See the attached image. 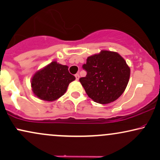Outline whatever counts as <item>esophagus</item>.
I'll use <instances>...</instances> for the list:
<instances>
[{
	"mask_svg": "<svg viewBox=\"0 0 160 160\" xmlns=\"http://www.w3.org/2000/svg\"><path fill=\"white\" fill-rule=\"evenodd\" d=\"M75 78H76V80H78L79 78H80V75H79L78 74H75Z\"/></svg>",
	"mask_w": 160,
	"mask_h": 160,
	"instance_id": "1",
	"label": "esophagus"
}]
</instances>
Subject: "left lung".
Returning <instances> with one entry per match:
<instances>
[{
    "mask_svg": "<svg viewBox=\"0 0 160 160\" xmlns=\"http://www.w3.org/2000/svg\"><path fill=\"white\" fill-rule=\"evenodd\" d=\"M82 67L87 74L80 78V83L88 96L101 104L110 103L120 98L130 78V68L114 52L101 51L88 57Z\"/></svg>",
    "mask_w": 160,
    "mask_h": 160,
    "instance_id": "8db88e82",
    "label": "left lung"
}]
</instances>
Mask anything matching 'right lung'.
<instances>
[{
  "label": "right lung",
  "instance_id": "1",
  "mask_svg": "<svg viewBox=\"0 0 160 160\" xmlns=\"http://www.w3.org/2000/svg\"><path fill=\"white\" fill-rule=\"evenodd\" d=\"M74 80L67 66L54 61L34 74L32 92L41 100L54 101L65 94L68 84Z\"/></svg>",
  "mask_w": 160,
  "mask_h": 160
}]
</instances>
